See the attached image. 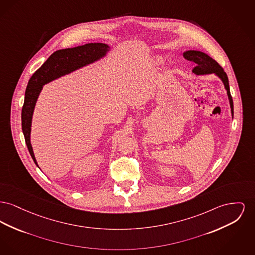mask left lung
<instances>
[{
  "label": "left lung",
  "mask_w": 255,
  "mask_h": 255,
  "mask_svg": "<svg viewBox=\"0 0 255 255\" xmlns=\"http://www.w3.org/2000/svg\"><path fill=\"white\" fill-rule=\"evenodd\" d=\"M185 59L191 61H194L196 63V66L193 69V72L195 75H207V74H215L217 77H219L227 92V96L229 99V104L231 108V115L233 119V100L232 96L230 94V90H229V83H228V78L227 75L224 71L223 67L214 60L212 59L207 54L201 52V51H196V50H189L184 53Z\"/></svg>",
  "instance_id": "obj_1"
}]
</instances>
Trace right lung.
<instances>
[{"label": "right lung", "instance_id": "right-lung-1", "mask_svg": "<svg viewBox=\"0 0 255 255\" xmlns=\"http://www.w3.org/2000/svg\"><path fill=\"white\" fill-rule=\"evenodd\" d=\"M110 49V46L105 43H88L74 48L56 51L48 58L41 67L30 77L25 92V100L22 108L21 119L22 130L27 147L33 162L37 166L38 165L30 143V130L34 107L43 86L60 78L61 76L67 75L104 58Z\"/></svg>", "mask_w": 255, "mask_h": 255}]
</instances>
